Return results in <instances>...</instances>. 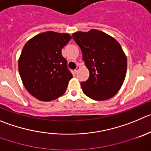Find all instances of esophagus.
I'll list each match as a JSON object with an SVG mask.
<instances>
[{
	"label": "esophagus",
	"mask_w": 151,
	"mask_h": 151,
	"mask_svg": "<svg viewBox=\"0 0 151 151\" xmlns=\"http://www.w3.org/2000/svg\"><path fill=\"white\" fill-rule=\"evenodd\" d=\"M79 70H80V66H79V65H77V68H76L74 69V72H75V73H77V72H78Z\"/></svg>",
	"instance_id": "obj_1"
}]
</instances>
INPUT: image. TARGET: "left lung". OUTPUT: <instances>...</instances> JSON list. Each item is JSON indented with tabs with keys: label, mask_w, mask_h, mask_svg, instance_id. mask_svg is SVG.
Returning a JSON list of instances; mask_svg holds the SVG:
<instances>
[{
	"label": "left lung",
	"mask_w": 151,
	"mask_h": 151,
	"mask_svg": "<svg viewBox=\"0 0 151 151\" xmlns=\"http://www.w3.org/2000/svg\"><path fill=\"white\" fill-rule=\"evenodd\" d=\"M89 77L81 82L83 93L95 101L112 98L119 91L127 72V57L118 42L97 29L73 33Z\"/></svg>",
	"instance_id": "left-lung-1"
}]
</instances>
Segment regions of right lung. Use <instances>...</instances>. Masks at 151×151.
Masks as SVG:
<instances>
[{
    "label": "right lung",
    "mask_w": 151,
    "mask_h": 151,
    "mask_svg": "<svg viewBox=\"0 0 151 151\" xmlns=\"http://www.w3.org/2000/svg\"><path fill=\"white\" fill-rule=\"evenodd\" d=\"M71 39L68 33L49 31L29 39L18 60L24 86L37 99L50 101L63 95L73 75L62 48Z\"/></svg>",
    "instance_id": "right-lung-1"
}]
</instances>
